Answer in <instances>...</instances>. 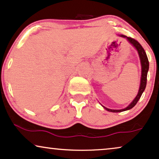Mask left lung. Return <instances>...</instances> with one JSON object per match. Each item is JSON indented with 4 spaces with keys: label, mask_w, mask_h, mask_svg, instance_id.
Segmentation results:
<instances>
[{
    "label": "left lung",
    "mask_w": 159,
    "mask_h": 159,
    "mask_svg": "<svg viewBox=\"0 0 159 159\" xmlns=\"http://www.w3.org/2000/svg\"><path fill=\"white\" fill-rule=\"evenodd\" d=\"M122 37H125L127 38V39L129 41L130 43H131L134 47L136 48V49L137 50L139 55V58L140 60H141V65H142V77H141V83H140V86H139V92L136 95V97L135 98L132 103L130 104L128 107H126L125 108H123V109H120V110H114V109H110V108H106L104 107L105 109L107 110L108 111L111 112H121V111H126V110H129L130 108H132L137 103V102L139 100V98H141L142 93L144 91L146 87V84H147V75H148V70H149V61H148V56H147V54L144 51V48H142V46L140 45L138 41H136V39H134V38L131 37H127L125 35H121Z\"/></svg>",
    "instance_id": "obj_1"
}]
</instances>
